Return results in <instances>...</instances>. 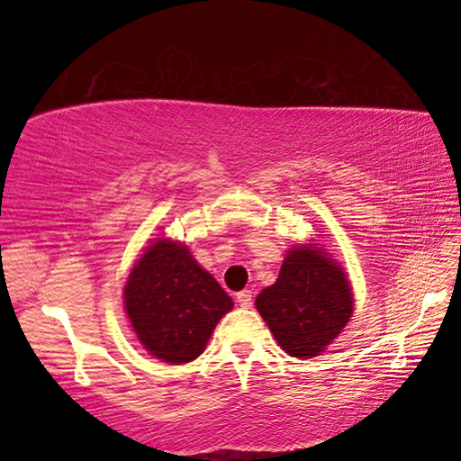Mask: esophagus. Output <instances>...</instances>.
Masks as SVG:
<instances>
[{
	"mask_svg": "<svg viewBox=\"0 0 461 461\" xmlns=\"http://www.w3.org/2000/svg\"><path fill=\"white\" fill-rule=\"evenodd\" d=\"M236 299L240 303V307H244V309L252 307V291H240L236 294Z\"/></svg>",
	"mask_w": 461,
	"mask_h": 461,
	"instance_id": "34e87169",
	"label": "esophagus"
}]
</instances>
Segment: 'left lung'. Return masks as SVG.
I'll return each instance as SVG.
<instances>
[{
  "label": "left lung",
  "instance_id": "1",
  "mask_svg": "<svg viewBox=\"0 0 461 461\" xmlns=\"http://www.w3.org/2000/svg\"><path fill=\"white\" fill-rule=\"evenodd\" d=\"M256 309L278 346L293 357H315L354 313L346 272L319 244L288 249L276 283L256 296Z\"/></svg>",
  "mask_w": 461,
  "mask_h": 461
}]
</instances>
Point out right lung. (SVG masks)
I'll return each mask as SVG.
<instances>
[{
    "instance_id": "obj_1",
    "label": "right lung",
    "mask_w": 461,
    "mask_h": 461,
    "mask_svg": "<svg viewBox=\"0 0 461 461\" xmlns=\"http://www.w3.org/2000/svg\"><path fill=\"white\" fill-rule=\"evenodd\" d=\"M123 305L148 354L168 364H185L203 354L215 325L233 309V301L199 267L189 248L158 238L131 268Z\"/></svg>"
}]
</instances>
